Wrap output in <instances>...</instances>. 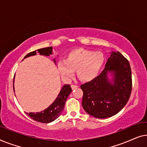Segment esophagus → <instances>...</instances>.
Wrapping results in <instances>:
<instances>
[{
  "label": "esophagus",
  "mask_w": 147,
  "mask_h": 147,
  "mask_svg": "<svg viewBox=\"0 0 147 147\" xmlns=\"http://www.w3.org/2000/svg\"><path fill=\"white\" fill-rule=\"evenodd\" d=\"M78 87H79V86H76V85H71L72 90H75V89H76V88H78Z\"/></svg>",
  "instance_id": "34e87169"
}]
</instances>
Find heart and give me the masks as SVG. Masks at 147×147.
<instances>
[{"instance_id": "obj_1", "label": "heart", "mask_w": 147, "mask_h": 147, "mask_svg": "<svg viewBox=\"0 0 147 147\" xmlns=\"http://www.w3.org/2000/svg\"><path fill=\"white\" fill-rule=\"evenodd\" d=\"M104 60V56L100 52L77 49L70 51L65 61H59L57 67L64 79L71 78L74 71L77 70V76L80 80L89 82L97 76Z\"/></svg>"}]
</instances>
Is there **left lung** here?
Wrapping results in <instances>:
<instances>
[{"label":"left lung","instance_id":"1","mask_svg":"<svg viewBox=\"0 0 147 147\" xmlns=\"http://www.w3.org/2000/svg\"><path fill=\"white\" fill-rule=\"evenodd\" d=\"M113 74L110 81L107 74ZM131 68L120 52H112L99 76L82 84V106L94 117L106 118L119 112L129 100L132 91Z\"/></svg>","mask_w":147,"mask_h":147}]
</instances>
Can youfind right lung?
<instances>
[{"mask_svg":"<svg viewBox=\"0 0 147 147\" xmlns=\"http://www.w3.org/2000/svg\"><path fill=\"white\" fill-rule=\"evenodd\" d=\"M52 49H53L52 47H48L37 49V51L30 52L27 55L25 56L24 59L30 57V56L35 55L37 54V53H39L40 55H41L49 56L52 54ZM54 62L55 63V59H54ZM13 90L14 92H15L14 86ZM71 91V88L70 87L69 84L64 85L55 101L47 108L40 112H36V113H35V112H29V113H27V114L33 120L39 122H42V123H49V122L54 121L59 117L60 114H61L62 111L63 110L66 100H67V98Z\"/></svg>","mask_w":147,"mask_h":147,"instance_id":"obj_1","label":"right lung"}]
</instances>
